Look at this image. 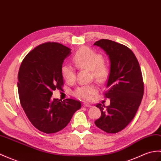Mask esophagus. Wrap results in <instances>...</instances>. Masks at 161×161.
I'll use <instances>...</instances> for the list:
<instances>
[{"mask_svg":"<svg viewBox=\"0 0 161 161\" xmlns=\"http://www.w3.org/2000/svg\"><path fill=\"white\" fill-rule=\"evenodd\" d=\"M83 107H91L92 106L91 105V104H89V103H83Z\"/></svg>","mask_w":161,"mask_h":161,"instance_id":"34e87169","label":"esophagus"}]
</instances>
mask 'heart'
Segmentation results:
<instances>
[{"mask_svg":"<svg viewBox=\"0 0 161 161\" xmlns=\"http://www.w3.org/2000/svg\"><path fill=\"white\" fill-rule=\"evenodd\" d=\"M73 62L77 68L91 70L93 77L98 81L102 82L108 76V68L103 62L102 55L88 47H81L73 58ZM63 78L68 83H72L75 79V72L73 66L65 64L62 67ZM97 92V88L94 84L81 86L74 92L76 97L83 100H90Z\"/></svg>","mask_w":161,"mask_h":161,"instance_id":"b5f03b06","label":"heart"}]
</instances>
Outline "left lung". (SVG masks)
<instances>
[{"label": "left lung", "mask_w": 161, "mask_h": 161, "mask_svg": "<svg viewBox=\"0 0 161 161\" xmlns=\"http://www.w3.org/2000/svg\"><path fill=\"white\" fill-rule=\"evenodd\" d=\"M94 45L106 52L110 64L106 93L110 104L96 106L102 115L95 123L103 131L114 134L124 129L136 113L143 96V77L139 62L129 48L106 39Z\"/></svg>", "instance_id": "1"}]
</instances>
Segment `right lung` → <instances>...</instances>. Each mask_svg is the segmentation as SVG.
<instances>
[{"label": "right lung", "mask_w": 161, "mask_h": 161, "mask_svg": "<svg viewBox=\"0 0 161 161\" xmlns=\"http://www.w3.org/2000/svg\"><path fill=\"white\" fill-rule=\"evenodd\" d=\"M70 54L71 49L61 44H40L26 55L18 72L21 106L33 125L46 134L64 128L81 108L80 101L51 97L53 91H62V67Z\"/></svg>", "instance_id": "right-lung-1"}]
</instances>
